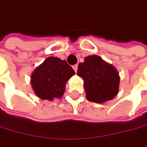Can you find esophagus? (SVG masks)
<instances>
[{
	"label": "esophagus",
	"instance_id": "1",
	"mask_svg": "<svg viewBox=\"0 0 147 147\" xmlns=\"http://www.w3.org/2000/svg\"><path fill=\"white\" fill-rule=\"evenodd\" d=\"M73 68H74V70L75 73H76L77 70H78V65H74V66H73Z\"/></svg>",
	"mask_w": 147,
	"mask_h": 147
}]
</instances>
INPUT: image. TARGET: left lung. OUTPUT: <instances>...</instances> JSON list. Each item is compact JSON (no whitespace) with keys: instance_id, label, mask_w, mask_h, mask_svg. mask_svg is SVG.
<instances>
[{"instance_id":"1","label":"left lung","mask_w":147,"mask_h":147,"mask_svg":"<svg viewBox=\"0 0 147 147\" xmlns=\"http://www.w3.org/2000/svg\"><path fill=\"white\" fill-rule=\"evenodd\" d=\"M77 74L84 80L86 98L91 102L103 104L118 94L119 73L113 65L98 55L85 57L84 62L78 66Z\"/></svg>"}]
</instances>
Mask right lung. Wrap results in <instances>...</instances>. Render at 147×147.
Here are the masks:
<instances>
[{"label":"right lung","mask_w":147,"mask_h":147,"mask_svg":"<svg viewBox=\"0 0 147 147\" xmlns=\"http://www.w3.org/2000/svg\"><path fill=\"white\" fill-rule=\"evenodd\" d=\"M74 74V70L65 60L49 56L32 72L31 84L39 98L52 101L63 96L67 82Z\"/></svg>","instance_id":"obj_1"}]
</instances>
